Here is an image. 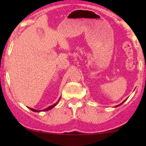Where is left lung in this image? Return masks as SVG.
Wrapping results in <instances>:
<instances>
[{
  "label": "left lung",
  "mask_w": 146,
  "mask_h": 146,
  "mask_svg": "<svg viewBox=\"0 0 146 146\" xmlns=\"http://www.w3.org/2000/svg\"><path fill=\"white\" fill-rule=\"evenodd\" d=\"M125 100H124V101H123L122 103H121V104H119V105H117V106H115V107H117V106H120V105H121V104H123V102H125Z\"/></svg>",
  "instance_id": "1"
}]
</instances>
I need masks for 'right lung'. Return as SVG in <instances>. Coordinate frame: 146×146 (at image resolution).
I'll return each instance as SVG.
<instances>
[{
	"label": "right lung",
	"instance_id": "right-lung-1",
	"mask_svg": "<svg viewBox=\"0 0 146 146\" xmlns=\"http://www.w3.org/2000/svg\"><path fill=\"white\" fill-rule=\"evenodd\" d=\"M59 100H60V99L58 100V101L56 103V104H53L52 106H49L48 108H46V109H44V110H42V111H47V110H50V109H52V108H54V106H56V105L58 103V102H59ZM30 108V109H31L32 111H36V112H38V111H40L36 110H35V109L31 108Z\"/></svg>",
	"mask_w": 146,
	"mask_h": 146
}]
</instances>
